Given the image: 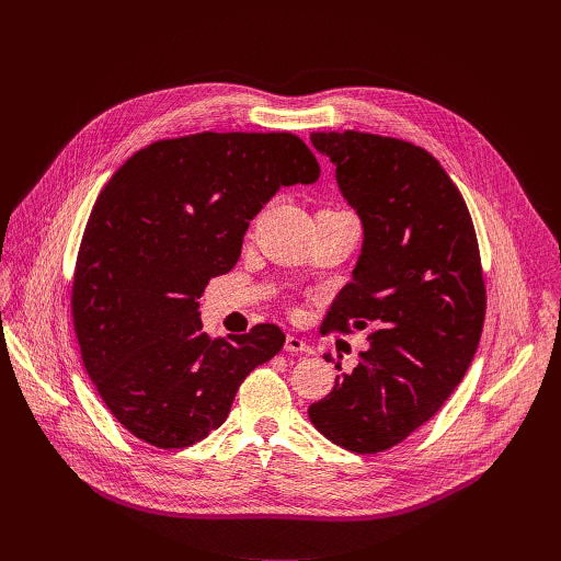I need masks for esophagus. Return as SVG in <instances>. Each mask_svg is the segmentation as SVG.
Wrapping results in <instances>:
<instances>
[{
    "label": "esophagus",
    "instance_id": "obj_1",
    "mask_svg": "<svg viewBox=\"0 0 561 561\" xmlns=\"http://www.w3.org/2000/svg\"><path fill=\"white\" fill-rule=\"evenodd\" d=\"M284 348H286L288 353H299V355H310V353H312V348H310L301 337H295V335H288V337H286Z\"/></svg>",
    "mask_w": 561,
    "mask_h": 561
}]
</instances>
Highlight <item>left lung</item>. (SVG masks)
<instances>
[{
  "label": "left lung",
  "mask_w": 561,
  "mask_h": 561,
  "mask_svg": "<svg viewBox=\"0 0 561 561\" xmlns=\"http://www.w3.org/2000/svg\"><path fill=\"white\" fill-rule=\"evenodd\" d=\"M357 210L364 244L327 329L373 327L353 373L308 409L312 426L353 453H381L426 424L468 370L486 288L466 202L424 148L370 133H312ZM342 370V366H335Z\"/></svg>",
  "instance_id": "left-lung-1"
}]
</instances>
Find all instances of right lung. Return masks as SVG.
Listing matches in <instances>:
<instances>
[{"label":"right lung","instance_id":"right-lung-1","mask_svg":"<svg viewBox=\"0 0 561 561\" xmlns=\"http://www.w3.org/2000/svg\"><path fill=\"white\" fill-rule=\"evenodd\" d=\"M317 180L293 133H197L137 150L102 188L77 253L72 327L104 404L137 439L202 442L239 383L282 351L275 324L210 340L197 299L237 264L279 186Z\"/></svg>","mask_w":561,"mask_h":561}]
</instances>
